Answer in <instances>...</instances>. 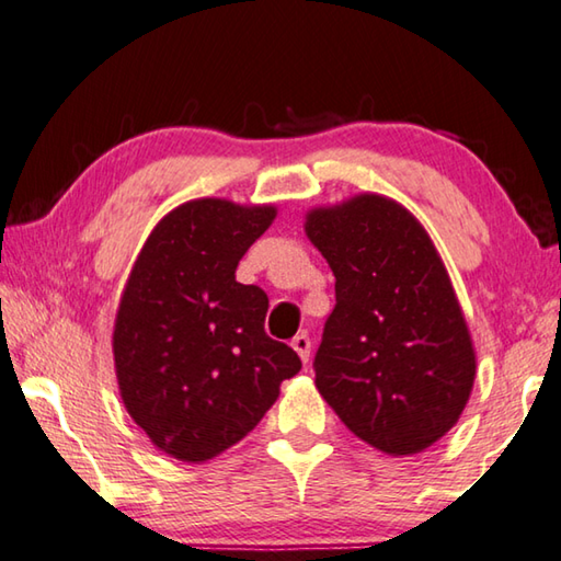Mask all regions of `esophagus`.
Instances as JSON below:
<instances>
[{"label":"esophagus","mask_w":561,"mask_h":561,"mask_svg":"<svg viewBox=\"0 0 561 561\" xmlns=\"http://www.w3.org/2000/svg\"><path fill=\"white\" fill-rule=\"evenodd\" d=\"M291 346H294V351H297V354H299V358L304 360V364H309V354H311V339H309L307 334H304V331H301V334H297V336L291 339Z\"/></svg>","instance_id":"1"}]
</instances>
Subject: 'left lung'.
<instances>
[{
	"label": "left lung",
	"mask_w": 561,
	"mask_h": 561,
	"mask_svg": "<svg viewBox=\"0 0 561 561\" xmlns=\"http://www.w3.org/2000/svg\"><path fill=\"white\" fill-rule=\"evenodd\" d=\"M304 230L336 277L314 356L319 393L378 450L431 448L468 403L474 348L428 232L403 205L368 193L317 207Z\"/></svg>",
	"instance_id": "8db88e82"
}]
</instances>
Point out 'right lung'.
<instances>
[{
    "mask_svg": "<svg viewBox=\"0 0 561 561\" xmlns=\"http://www.w3.org/2000/svg\"><path fill=\"white\" fill-rule=\"evenodd\" d=\"M277 217L272 205L190 201L140 250L113 327L121 398L156 448L203 462L242 440L299 374L264 331L270 299L234 270Z\"/></svg>",
    "mask_w": 561,
    "mask_h": 561,
    "instance_id": "add662e5",
    "label": "right lung"
}]
</instances>
